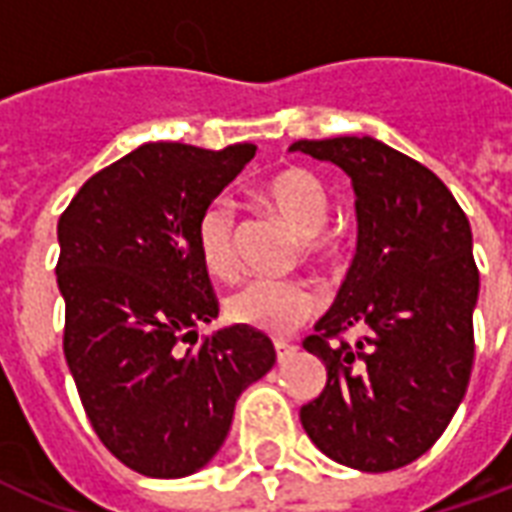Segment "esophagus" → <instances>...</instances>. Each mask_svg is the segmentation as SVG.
Returning a JSON list of instances; mask_svg holds the SVG:
<instances>
[{
	"mask_svg": "<svg viewBox=\"0 0 512 512\" xmlns=\"http://www.w3.org/2000/svg\"><path fill=\"white\" fill-rule=\"evenodd\" d=\"M273 349H276V357H279V362L290 360L292 354L298 351V346H292V343H284V341H276L273 343Z\"/></svg>",
	"mask_w": 512,
	"mask_h": 512,
	"instance_id": "esophagus-1",
	"label": "esophagus"
}]
</instances>
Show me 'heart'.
I'll use <instances>...</instances> for the list:
<instances>
[{"label": "heart", "instance_id": "heart-1", "mask_svg": "<svg viewBox=\"0 0 512 512\" xmlns=\"http://www.w3.org/2000/svg\"><path fill=\"white\" fill-rule=\"evenodd\" d=\"M260 201L279 214L300 236L303 252L314 263L333 268L343 260V241L338 233L325 230L330 214V198L314 174L303 169H287L265 179ZM198 252L206 271L217 279H233L239 271V217L228 198H217L206 206L198 230H195ZM228 317L239 325L255 327L271 335H287L306 325L319 311V295L303 282H273L257 279L244 284L228 298Z\"/></svg>", "mask_w": 512, "mask_h": 512}]
</instances>
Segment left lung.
<instances>
[{"mask_svg": "<svg viewBox=\"0 0 512 512\" xmlns=\"http://www.w3.org/2000/svg\"><path fill=\"white\" fill-rule=\"evenodd\" d=\"M290 150L335 163L357 198V255L303 341L327 384L300 424L333 462L389 473L435 446L470 384L481 287L473 230L427 166L373 136L300 139ZM346 329L363 335L326 343Z\"/></svg>", "mask_w": 512, "mask_h": 512, "instance_id": "obj_1", "label": "left lung"}]
</instances>
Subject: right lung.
Returning a JSON list of instances; mask_svg holds the SVG:
<instances>
[{
    "instance_id": "add662e5",
    "label": "right lung",
    "mask_w": 512,
    "mask_h": 512,
    "mask_svg": "<svg viewBox=\"0 0 512 512\" xmlns=\"http://www.w3.org/2000/svg\"><path fill=\"white\" fill-rule=\"evenodd\" d=\"M255 150L147 142L93 174L58 220L66 365L101 443L150 478L212 462L241 392L276 362L271 338L247 325L195 346L220 311L198 220Z\"/></svg>"
}]
</instances>
